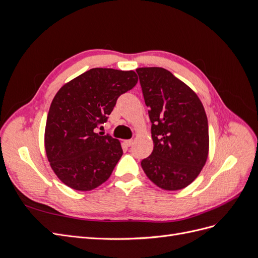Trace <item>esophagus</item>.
Here are the masks:
<instances>
[{
    "label": "esophagus",
    "mask_w": 258,
    "mask_h": 258,
    "mask_svg": "<svg viewBox=\"0 0 258 258\" xmlns=\"http://www.w3.org/2000/svg\"><path fill=\"white\" fill-rule=\"evenodd\" d=\"M123 144L129 147V146H131L132 144H134V140H126V141L123 142Z\"/></svg>",
    "instance_id": "obj_1"
}]
</instances>
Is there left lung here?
Here are the masks:
<instances>
[{
	"mask_svg": "<svg viewBox=\"0 0 258 258\" xmlns=\"http://www.w3.org/2000/svg\"><path fill=\"white\" fill-rule=\"evenodd\" d=\"M154 148L141 161L151 181L166 190L188 186L204 168L209 126L204 105L188 86L162 68H140Z\"/></svg>",
	"mask_w": 258,
	"mask_h": 258,
	"instance_id": "obj_1",
	"label": "left lung"
}]
</instances>
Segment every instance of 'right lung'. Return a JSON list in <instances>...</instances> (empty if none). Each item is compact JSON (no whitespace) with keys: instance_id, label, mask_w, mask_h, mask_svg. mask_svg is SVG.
I'll return each instance as SVG.
<instances>
[{"instance_id":"add662e5","label":"right lung","mask_w":258,"mask_h":258,"mask_svg":"<svg viewBox=\"0 0 258 258\" xmlns=\"http://www.w3.org/2000/svg\"><path fill=\"white\" fill-rule=\"evenodd\" d=\"M138 83L134 71L95 68L62 86L45 129V150L53 172L69 187L91 190L104 183L122 155L120 143L97 132L122 93Z\"/></svg>"}]
</instances>
